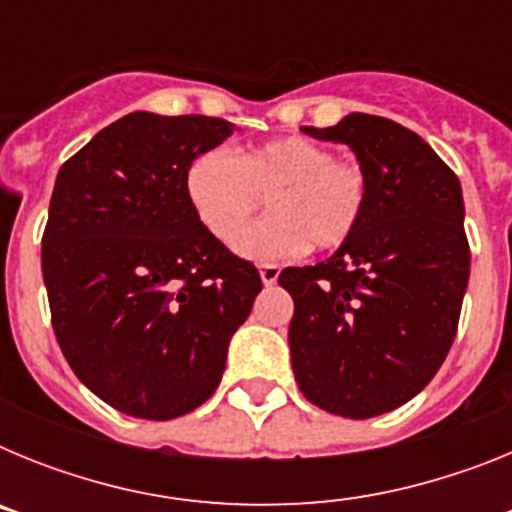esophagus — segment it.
Returning a JSON list of instances; mask_svg holds the SVG:
<instances>
[{"label":"esophagus","instance_id":"34e87169","mask_svg":"<svg viewBox=\"0 0 512 512\" xmlns=\"http://www.w3.org/2000/svg\"><path fill=\"white\" fill-rule=\"evenodd\" d=\"M259 274H261V282H264L266 287H271V284H277V279H279V266L264 264L259 269Z\"/></svg>","mask_w":512,"mask_h":512}]
</instances>
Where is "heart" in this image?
Wrapping results in <instances>:
<instances>
[{"label": "heart", "mask_w": 512, "mask_h": 512, "mask_svg": "<svg viewBox=\"0 0 512 512\" xmlns=\"http://www.w3.org/2000/svg\"><path fill=\"white\" fill-rule=\"evenodd\" d=\"M267 194L272 212L243 236L247 217ZM184 197L197 223L220 243H235L259 264L295 259L307 248H336L359 228L366 176L318 140L287 135L243 148L197 153L184 171Z\"/></svg>", "instance_id": "heart-1"}]
</instances>
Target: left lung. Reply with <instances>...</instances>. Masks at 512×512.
Returning a JSON list of instances; mask_svg holds the SVG:
<instances>
[{
    "instance_id": "left-lung-1",
    "label": "left lung",
    "mask_w": 512,
    "mask_h": 512,
    "mask_svg": "<svg viewBox=\"0 0 512 512\" xmlns=\"http://www.w3.org/2000/svg\"><path fill=\"white\" fill-rule=\"evenodd\" d=\"M366 176L359 228L328 261L289 266L292 369L302 395L343 418L413 400L449 354L469 282L464 197L454 171L413 130L351 112L333 128Z\"/></svg>"
}]
</instances>
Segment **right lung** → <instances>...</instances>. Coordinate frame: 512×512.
<instances>
[{"instance_id":"1","label":"right lung","mask_w":512,"mask_h":512,"mask_svg":"<svg viewBox=\"0 0 512 512\" xmlns=\"http://www.w3.org/2000/svg\"><path fill=\"white\" fill-rule=\"evenodd\" d=\"M238 130L130 112L61 166L43 233L58 346L89 390L133 418L192 413L217 390L261 277L184 197L197 153Z\"/></svg>"}]
</instances>
